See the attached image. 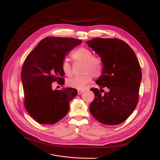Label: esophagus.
Wrapping results in <instances>:
<instances>
[{"mask_svg":"<svg viewBox=\"0 0 160 160\" xmlns=\"http://www.w3.org/2000/svg\"><path fill=\"white\" fill-rule=\"evenodd\" d=\"M83 92H84L83 90H81V89L78 90V94H81Z\"/></svg>","mask_w":160,"mask_h":160,"instance_id":"1","label":"esophagus"}]
</instances>
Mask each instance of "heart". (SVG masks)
<instances>
[{
    "label": "heart",
    "instance_id": "obj_1",
    "mask_svg": "<svg viewBox=\"0 0 160 160\" xmlns=\"http://www.w3.org/2000/svg\"><path fill=\"white\" fill-rule=\"evenodd\" d=\"M72 57L75 61L83 63L82 72V75L74 76L67 80V85L71 88L83 89L92 80V76L99 77L104 71V63L100 58L94 57L92 52L88 48L81 47L76 49L72 53ZM62 70L63 74L70 76L72 74V66L67 60H63Z\"/></svg>",
    "mask_w": 160,
    "mask_h": 160
}]
</instances>
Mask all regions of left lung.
<instances>
[{"label":"left lung","instance_id":"obj_1","mask_svg":"<svg viewBox=\"0 0 160 160\" xmlns=\"http://www.w3.org/2000/svg\"><path fill=\"white\" fill-rule=\"evenodd\" d=\"M104 63L102 74L96 81L100 86L91 88L95 97L90 112L100 122L115 125L125 121L133 112L139 100L141 70L138 59L123 41L97 38L86 42ZM106 87L108 92L101 95Z\"/></svg>","mask_w":160,"mask_h":160}]
</instances>
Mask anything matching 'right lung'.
I'll return each mask as SVG.
<instances>
[{"mask_svg": "<svg viewBox=\"0 0 160 160\" xmlns=\"http://www.w3.org/2000/svg\"><path fill=\"white\" fill-rule=\"evenodd\" d=\"M81 39L48 37L40 41L26 58L21 71L24 104L27 111L40 124L60 121L69 111L70 100L77 90H53L52 82H61L64 75L62 63Z\"/></svg>", "mask_w": 160, "mask_h": 160, "instance_id": "right-lung-1", "label": "right lung"}]
</instances>
